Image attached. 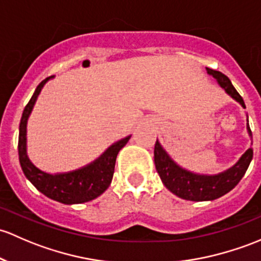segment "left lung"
<instances>
[{
  "label": "left lung",
  "mask_w": 261,
  "mask_h": 261,
  "mask_svg": "<svg viewBox=\"0 0 261 261\" xmlns=\"http://www.w3.org/2000/svg\"><path fill=\"white\" fill-rule=\"evenodd\" d=\"M206 72L215 79L219 86L230 97L234 98L237 102H239L245 109L243 97L235 90L227 76H225L220 71L211 70L207 67ZM246 117H248V115H246ZM246 130H248L250 139L253 138L249 122L246 123ZM251 159H253V149L249 147L241 155L237 164H234L231 167L219 172V174L206 175L196 174V172L181 167L176 161L172 160L171 156L167 153L159 140H156L155 149H153V161H155L156 171H158L164 185L174 195L184 200H190V201H210V200H215L229 193L239 184L241 177L245 175L246 170L250 165Z\"/></svg>",
  "instance_id": "left-lung-1"
}]
</instances>
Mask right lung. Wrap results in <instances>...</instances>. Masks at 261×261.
Wrapping results in <instances>:
<instances>
[{"mask_svg":"<svg viewBox=\"0 0 261 261\" xmlns=\"http://www.w3.org/2000/svg\"><path fill=\"white\" fill-rule=\"evenodd\" d=\"M54 77L55 76L45 79L38 85L31 100L23 110L20 122V134H18V158L24 176L31 181L32 185L40 193L55 201L66 205L82 204V202L91 201L108 190L114 176L117 153L127 144L131 135L114 142L96 160L80 169L67 172H57V174H50L38 169L27 155V121L41 90L43 89L46 82Z\"/></svg>","mask_w":261,"mask_h":261,"instance_id":"1","label":"right lung"}]
</instances>
